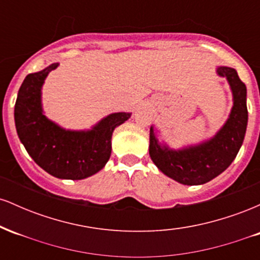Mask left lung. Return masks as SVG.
Here are the masks:
<instances>
[{
    "mask_svg": "<svg viewBox=\"0 0 260 260\" xmlns=\"http://www.w3.org/2000/svg\"><path fill=\"white\" fill-rule=\"evenodd\" d=\"M216 73L228 79L234 106L215 136L199 144L171 149L159 142L154 127H150L149 155L164 175L178 183L198 186L211 181L231 165L242 147L248 122L247 88L235 68L219 66Z\"/></svg>",
    "mask_w": 260,
    "mask_h": 260,
    "instance_id": "left-lung-1",
    "label": "left lung"
}]
</instances>
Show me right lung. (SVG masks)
<instances>
[{
	"instance_id": "right-lung-1",
	"label": "right lung",
	"mask_w": 260,
	"mask_h": 260,
	"mask_svg": "<svg viewBox=\"0 0 260 260\" xmlns=\"http://www.w3.org/2000/svg\"><path fill=\"white\" fill-rule=\"evenodd\" d=\"M58 63L25 77L14 106V122L20 142L31 159L47 174L62 180H83L99 172L111 156V138L116 127L132 113L115 112L90 129L72 131L45 116L41 89Z\"/></svg>"
}]
</instances>
